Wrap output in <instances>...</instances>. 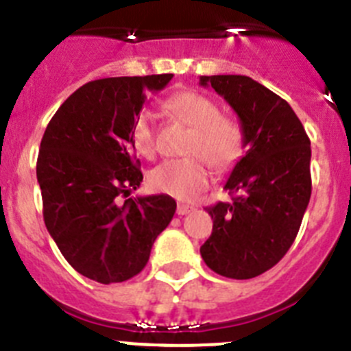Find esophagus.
Segmentation results:
<instances>
[{
	"label": "esophagus",
	"mask_w": 351,
	"mask_h": 351,
	"mask_svg": "<svg viewBox=\"0 0 351 351\" xmlns=\"http://www.w3.org/2000/svg\"><path fill=\"white\" fill-rule=\"evenodd\" d=\"M192 206H189V204H178V208H176V213H178L180 216H183V215H189V213L192 211Z\"/></svg>",
	"instance_id": "1"
}]
</instances>
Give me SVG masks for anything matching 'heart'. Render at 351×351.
Returning a JSON list of instances; mask_svg holds the SVG:
<instances>
[{"mask_svg":"<svg viewBox=\"0 0 351 351\" xmlns=\"http://www.w3.org/2000/svg\"><path fill=\"white\" fill-rule=\"evenodd\" d=\"M166 110L185 126L192 128L185 159L165 160L149 176L150 186L180 201L201 194L211 180V169L227 171L244 154V133L234 119L221 116L211 98L195 91H180L166 100ZM131 140L143 157L156 154V131L149 112H142L131 128Z\"/></svg>","mask_w":351,"mask_h":351,"instance_id":"b5f03b06","label":"heart"}]
</instances>
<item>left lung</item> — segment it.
Returning <instances> with one entry per match:
<instances>
[{"mask_svg":"<svg viewBox=\"0 0 351 351\" xmlns=\"http://www.w3.org/2000/svg\"><path fill=\"white\" fill-rule=\"evenodd\" d=\"M241 121L247 152L232 169L225 191L232 202L206 208L211 237L204 263L228 279H253L289 251L312 195L310 138L286 100L247 76H201Z\"/></svg>","mask_w":351,"mask_h":351,"instance_id":"left-lung-1","label":"left lung"}]
</instances>
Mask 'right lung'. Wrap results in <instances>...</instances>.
I'll use <instances>...</instances> for the list:
<instances>
[{
  "instance_id": "add662e5",
  "label": "right lung",
  "mask_w": 351,
  "mask_h": 351,
  "mask_svg": "<svg viewBox=\"0 0 351 351\" xmlns=\"http://www.w3.org/2000/svg\"><path fill=\"white\" fill-rule=\"evenodd\" d=\"M171 77L90 81L62 104L43 135L36 175L45 225L69 265L100 284L140 274L176 211L166 194L130 197L143 180L131 128L147 93Z\"/></svg>"
}]
</instances>
